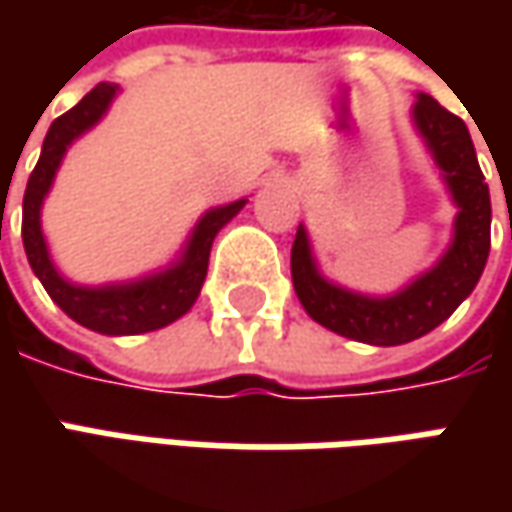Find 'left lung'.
I'll return each instance as SVG.
<instances>
[{"label": "left lung", "mask_w": 512, "mask_h": 512, "mask_svg": "<svg viewBox=\"0 0 512 512\" xmlns=\"http://www.w3.org/2000/svg\"><path fill=\"white\" fill-rule=\"evenodd\" d=\"M410 119L456 205L453 239L436 265L396 293L370 296L322 276L305 225H299L290 250L293 287L307 316L344 339L376 347L413 342L450 319L479 285L490 253V190L470 130L427 93H416Z\"/></svg>", "instance_id": "left-lung-1"}]
</instances>
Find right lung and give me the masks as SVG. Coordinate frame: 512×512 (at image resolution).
<instances>
[{
	"instance_id": "1",
	"label": "right lung",
	"mask_w": 512,
	"mask_h": 512,
	"mask_svg": "<svg viewBox=\"0 0 512 512\" xmlns=\"http://www.w3.org/2000/svg\"><path fill=\"white\" fill-rule=\"evenodd\" d=\"M116 93H119V85L102 82L90 90L76 108L62 113L50 125L48 136L42 142V156L25 187L22 242H25L33 273L39 276L50 299L62 307L73 322L96 330L102 336H139V333L168 327L193 307L205 285L213 239L247 205V199H236L230 205L205 210L190 230L179 256L168 267H159L139 279L108 282V285H79V282L65 279L50 259L48 239L42 233V205L68 148L105 119Z\"/></svg>"
}]
</instances>
